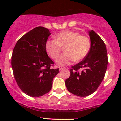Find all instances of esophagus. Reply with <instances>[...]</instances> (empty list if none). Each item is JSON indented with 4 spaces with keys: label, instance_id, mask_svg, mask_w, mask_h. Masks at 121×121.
<instances>
[{
    "label": "esophagus",
    "instance_id": "esophagus-1",
    "mask_svg": "<svg viewBox=\"0 0 121 121\" xmlns=\"http://www.w3.org/2000/svg\"><path fill=\"white\" fill-rule=\"evenodd\" d=\"M64 69V67H60L59 68V69H60V70H62V69Z\"/></svg>",
    "mask_w": 121,
    "mask_h": 121
}]
</instances>
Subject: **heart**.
<instances>
[{
	"label": "heart",
	"instance_id": "heart-1",
	"mask_svg": "<svg viewBox=\"0 0 121 121\" xmlns=\"http://www.w3.org/2000/svg\"><path fill=\"white\" fill-rule=\"evenodd\" d=\"M62 47L64 53L56 60L59 66L69 65L74 61L84 59L91 49V41L87 36L80 35L77 32L66 30L55 36V39L48 40L45 43V49L50 57L55 60L59 56Z\"/></svg>",
	"mask_w": 121,
	"mask_h": 121
}]
</instances>
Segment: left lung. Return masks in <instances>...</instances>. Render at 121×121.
<instances>
[{"label":"left lung","mask_w":121,"mask_h":121,"mask_svg":"<svg viewBox=\"0 0 121 121\" xmlns=\"http://www.w3.org/2000/svg\"><path fill=\"white\" fill-rule=\"evenodd\" d=\"M91 49L82 61L72 66L70 77L65 81L69 92L80 97L89 95L97 89L105 77L108 59L106 47L94 30H89ZM80 69L84 70L79 72Z\"/></svg>","instance_id":"8db88e82"}]
</instances>
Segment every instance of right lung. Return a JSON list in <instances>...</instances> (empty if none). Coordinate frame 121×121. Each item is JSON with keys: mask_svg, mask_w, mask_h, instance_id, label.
<instances>
[{"mask_svg": "<svg viewBox=\"0 0 121 121\" xmlns=\"http://www.w3.org/2000/svg\"><path fill=\"white\" fill-rule=\"evenodd\" d=\"M51 33L37 27L23 35L14 47L11 65L16 82L25 94L37 97L48 93L59 69H52L54 62L47 55L45 43Z\"/></svg>", "mask_w": 121, "mask_h": 121, "instance_id": "1", "label": "right lung"}]
</instances>
